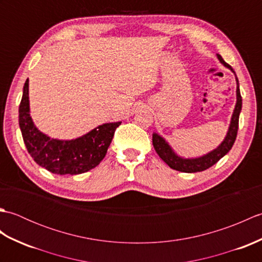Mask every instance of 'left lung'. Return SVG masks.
Returning a JSON list of instances; mask_svg holds the SVG:
<instances>
[{
    "label": "left lung",
    "mask_w": 262,
    "mask_h": 262,
    "mask_svg": "<svg viewBox=\"0 0 262 262\" xmlns=\"http://www.w3.org/2000/svg\"><path fill=\"white\" fill-rule=\"evenodd\" d=\"M217 56H219V59L221 60L222 64H224L226 68H229L230 70L233 71L231 66L227 64L223 58H222L221 55L217 54ZM236 82H237L236 104H235L234 113H233V116H232L229 132H227V135L225 137V140L223 141V143H222L216 149H214L213 152H210L207 155H204V157L198 158V159H182L174 154V152L172 151L171 147L168 145V143H166L162 137L159 136L158 134H153V146L155 148V151H157L159 157L162 159L171 169L186 172V173L204 171L206 169L210 168L211 165H214L215 163L219 162V161L232 148L233 144H234L236 140L237 129H238V116H240V111L242 108V97L240 93V89H238L237 79H236Z\"/></svg>",
    "instance_id": "obj_1"
}]
</instances>
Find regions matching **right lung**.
Masks as SVG:
<instances>
[{
  "instance_id": "1",
  "label": "right lung",
  "mask_w": 262,
  "mask_h": 262,
  "mask_svg": "<svg viewBox=\"0 0 262 262\" xmlns=\"http://www.w3.org/2000/svg\"><path fill=\"white\" fill-rule=\"evenodd\" d=\"M28 82L19 105V126L27 151L35 162L55 174H81L101 162L121 122L97 127L73 141L52 140L39 132L29 115Z\"/></svg>"
}]
</instances>
